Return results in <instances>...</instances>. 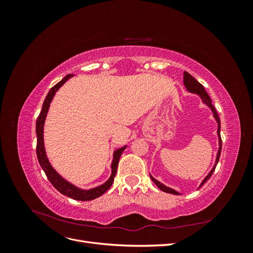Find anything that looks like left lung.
Returning a JSON list of instances; mask_svg holds the SVG:
<instances>
[{"label": "left lung", "mask_w": 253, "mask_h": 253, "mask_svg": "<svg viewBox=\"0 0 253 253\" xmlns=\"http://www.w3.org/2000/svg\"><path fill=\"white\" fill-rule=\"evenodd\" d=\"M183 85H185V87L187 88V90L189 91V93H192V94H195V95H197V96H200V98L202 99V102H203L204 104H206V105L208 106V108L211 110L213 117H214V119H215L216 124H217V132H216V133H217V137H218V151H217L216 158H215V164H214L213 168L211 169V171L208 173V175H207L206 177L203 179V181L201 182L200 187H198V188H201V187L204 185V183L211 177L212 173L214 172V170H215L216 165H217V163H218L219 156H220V151H221L220 120H219V117H218V115H217V113H216V110L214 109V106H213V104H212L211 99H210L209 95L207 94V91H206V89L204 88V86L193 77V76H191V75H190L189 73H187V72H183ZM150 177H151V179H152L153 181H154L155 185H156L160 190L164 191V192L175 194V195H179V194H180V193L177 192V191H176V190H174V189H172V188H170V187H167L166 185H164L163 182H160L159 180L155 179L151 174H150Z\"/></svg>", "instance_id": "left-lung-1"}]
</instances>
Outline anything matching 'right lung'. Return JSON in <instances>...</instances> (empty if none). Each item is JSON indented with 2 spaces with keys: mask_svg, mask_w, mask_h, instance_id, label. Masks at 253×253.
<instances>
[{
  "mask_svg": "<svg viewBox=\"0 0 253 253\" xmlns=\"http://www.w3.org/2000/svg\"><path fill=\"white\" fill-rule=\"evenodd\" d=\"M72 77H74V75L70 74L66 75L65 77L61 80L59 83H57L55 86H52L50 88V90L48 91V94L45 98V100L43 102V106L41 113L39 115V117L37 119V124H36V134H37V157L38 160H39V164L41 166V168L43 169V171L46 174L48 180L51 182V185L55 187L60 193H62L63 195H66L68 197L73 198V200L76 201H91L95 200V198L101 196L104 192L108 191L112 183L114 181L115 176H116V172H117V167H118V163L120 156L122 154L126 148V145L122 148H119L117 150L114 151L113 154V162L111 165V169H112V173L110 178L106 180L102 185L91 188L88 190H84L81 188H78L77 186L73 185L72 182L67 181L65 178H63L55 169H53L52 166L50 165L49 160L46 156V152H45V145H44V124H45V119H46L47 113L49 110V105L50 102L52 101L53 96L56 95L57 91L59 90V88L63 85V84L68 80L71 79Z\"/></svg>",
  "mask_w": 253,
  "mask_h": 253,
  "instance_id": "add662e5",
  "label": "right lung"
}]
</instances>
